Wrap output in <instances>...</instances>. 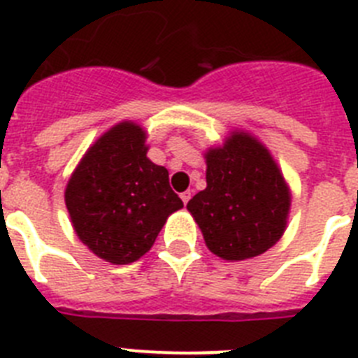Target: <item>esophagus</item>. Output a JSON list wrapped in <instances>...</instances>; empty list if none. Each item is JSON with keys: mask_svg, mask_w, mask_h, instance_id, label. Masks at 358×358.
I'll return each instance as SVG.
<instances>
[{"mask_svg": "<svg viewBox=\"0 0 358 358\" xmlns=\"http://www.w3.org/2000/svg\"><path fill=\"white\" fill-rule=\"evenodd\" d=\"M181 199H182V202H185V204H188V201L192 199V192H189V189H188V192H182Z\"/></svg>", "mask_w": 358, "mask_h": 358, "instance_id": "esophagus-1", "label": "esophagus"}]
</instances>
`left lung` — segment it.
<instances>
[{"mask_svg":"<svg viewBox=\"0 0 358 358\" xmlns=\"http://www.w3.org/2000/svg\"><path fill=\"white\" fill-rule=\"evenodd\" d=\"M206 189L188 202L211 252L245 260L273 248L283 235L290 194L267 148L233 134L206 154Z\"/></svg>","mask_w":358,"mask_h":358,"instance_id":"1","label":"left lung"}]
</instances>
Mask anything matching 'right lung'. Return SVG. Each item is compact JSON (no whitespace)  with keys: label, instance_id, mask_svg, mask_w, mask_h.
Instances as JSON below:
<instances>
[{"label":"right lung","instance_id":"1","mask_svg":"<svg viewBox=\"0 0 358 358\" xmlns=\"http://www.w3.org/2000/svg\"><path fill=\"white\" fill-rule=\"evenodd\" d=\"M145 131L123 122L100 138L66 188V206L78 238L102 260L125 265L152 248L182 201L169 170L147 157Z\"/></svg>","mask_w":358,"mask_h":358}]
</instances>
